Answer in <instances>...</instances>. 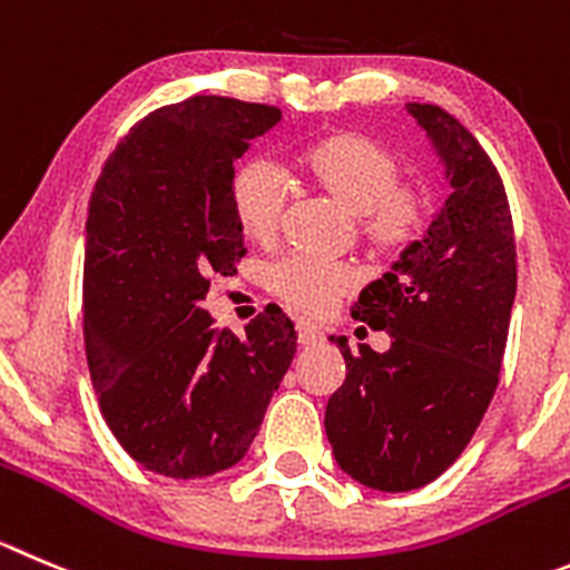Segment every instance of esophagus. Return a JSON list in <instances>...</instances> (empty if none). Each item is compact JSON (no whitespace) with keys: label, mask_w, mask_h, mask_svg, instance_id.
<instances>
[{"label":"esophagus","mask_w":570,"mask_h":570,"mask_svg":"<svg viewBox=\"0 0 570 570\" xmlns=\"http://www.w3.org/2000/svg\"><path fill=\"white\" fill-rule=\"evenodd\" d=\"M323 340V328L315 326V323H297V343L301 345H315Z\"/></svg>","instance_id":"34e87169"}]
</instances>
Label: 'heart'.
Masks as SVG:
<instances>
[{"label": "heart", "instance_id": "1", "mask_svg": "<svg viewBox=\"0 0 570 570\" xmlns=\"http://www.w3.org/2000/svg\"><path fill=\"white\" fill-rule=\"evenodd\" d=\"M295 171L306 185L351 219L374 253L396 255L411 247L428 225V196L399 183L391 148L363 135H328L295 154ZM286 185L267 163L242 165L230 185L238 230L255 244L273 242L284 213ZM275 295L301 312H326L354 286V275L315 258H289L273 269Z\"/></svg>", "mask_w": 570, "mask_h": 570}]
</instances>
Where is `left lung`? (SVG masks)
I'll use <instances>...</instances> for the list:
<instances>
[{"instance_id":"obj_1","label":"left lung","mask_w":570,"mask_h":570,"mask_svg":"<svg viewBox=\"0 0 570 570\" xmlns=\"http://www.w3.org/2000/svg\"><path fill=\"white\" fill-rule=\"evenodd\" d=\"M450 196L419 242L351 306L391 348L337 343L345 382L326 405L340 470L368 489L411 492L453 464L498 387L518 289L514 230L501 174L450 111L407 104Z\"/></svg>"}]
</instances>
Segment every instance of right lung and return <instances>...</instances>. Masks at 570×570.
I'll return each mask as SVG.
<instances>
[{"label": "right lung", "instance_id": "add662e5", "mask_svg": "<svg viewBox=\"0 0 570 570\" xmlns=\"http://www.w3.org/2000/svg\"><path fill=\"white\" fill-rule=\"evenodd\" d=\"M281 109L194 95L131 126L89 199L83 340L106 424L165 478H207L247 455L297 348L281 309L213 328L210 275L247 255L233 159Z\"/></svg>", "mask_w": 570, "mask_h": 570}]
</instances>
